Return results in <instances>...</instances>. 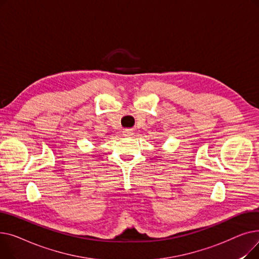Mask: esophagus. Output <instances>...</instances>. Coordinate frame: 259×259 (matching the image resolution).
I'll use <instances>...</instances> for the list:
<instances>
[{
  "label": "esophagus",
  "mask_w": 259,
  "mask_h": 259,
  "mask_svg": "<svg viewBox=\"0 0 259 259\" xmlns=\"http://www.w3.org/2000/svg\"><path fill=\"white\" fill-rule=\"evenodd\" d=\"M132 133H133L132 129H124V131H122V135H124V137H126V138L131 137Z\"/></svg>",
  "instance_id": "obj_1"
}]
</instances>
